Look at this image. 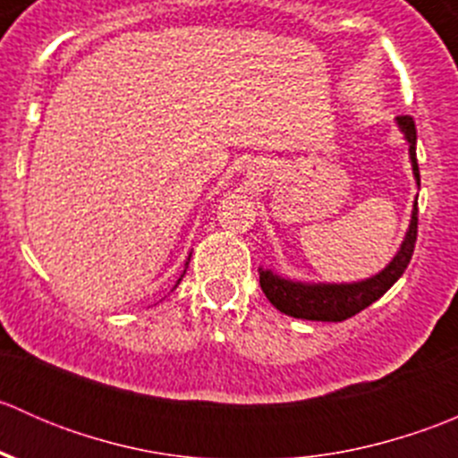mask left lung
Here are the masks:
<instances>
[{
	"instance_id": "8db88e82",
	"label": "left lung",
	"mask_w": 458,
	"mask_h": 458,
	"mask_svg": "<svg viewBox=\"0 0 458 458\" xmlns=\"http://www.w3.org/2000/svg\"><path fill=\"white\" fill-rule=\"evenodd\" d=\"M399 126L403 131L405 140L410 143V159H412V170L417 183H421V174H419L417 164V126L410 114H401ZM419 208L414 203L412 221H410V230L405 234V242L396 257L392 259L390 266L386 270L378 272L377 276L359 284H294V281L281 279V276L272 275L270 270H261L259 267V284H261L263 294L267 301L276 308V310L285 312V315L294 318H308V321H345V318L354 317L357 312L366 310L370 303L381 299L392 285L399 281L408 267L410 259H412L414 243H417V228H419Z\"/></svg>"
}]
</instances>
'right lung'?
<instances>
[{
  "label": "right lung",
  "mask_w": 458,
  "mask_h": 458,
  "mask_svg": "<svg viewBox=\"0 0 458 458\" xmlns=\"http://www.w3.org/2000/svg\"><path fill=\"white\" fill-rule=\"evenodd\" d=\"M179 281H182V279H179ZM179 281H177V284H179Z\"/></svg>",
  "instance_id": "right-lung-1"
}]
</instances>
